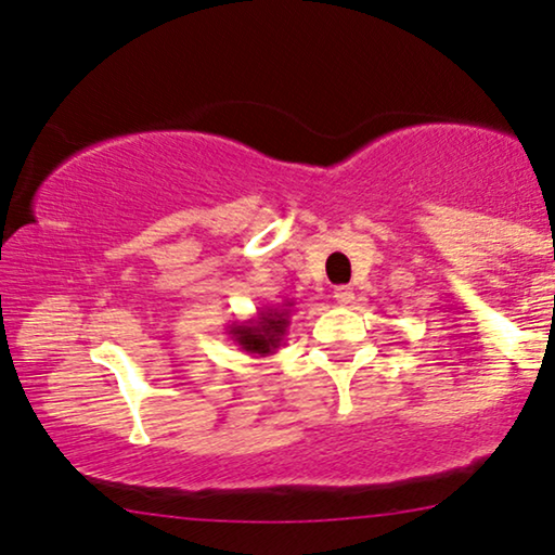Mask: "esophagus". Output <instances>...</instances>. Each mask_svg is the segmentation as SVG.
<instances>
[{
    "mask_svg": "<svg viewBox=\"0 0 555 555\" xmlns=\"http://www.w3.org/2000/svg\"><path fill=\"white\" fill-rule=\"evenodd\" d=\"M333 298H336V302L338 306H351L353 302V287H348V285H340V287H336V291H333Z\"/></svg>",
    "mask_w": 555,
    "mask_h": 555,
    "instance_id": "obj_1",
    "label": "esophagus"
}]
</instances>
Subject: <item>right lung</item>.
<instances>
[{
	"label": "right lung",
	"instance_id": "right-lung-1",
	"mask_svg": "<svg viewBox=\"0 0 555 555\" xmlns=\"http://www.w3.org/2000/svg\"><path fill=\"white\" fill-rule=\"evenodd\" d=\"M293 300L278 302V306H262L247 321H232L227 325V336L240 346V351L253 356V359H264L272 356L280 346H285V333L291 328L293 318Z\"/></svg>",
	"mask_w": 555,
	"mask_h": 555
}]
</instances>
